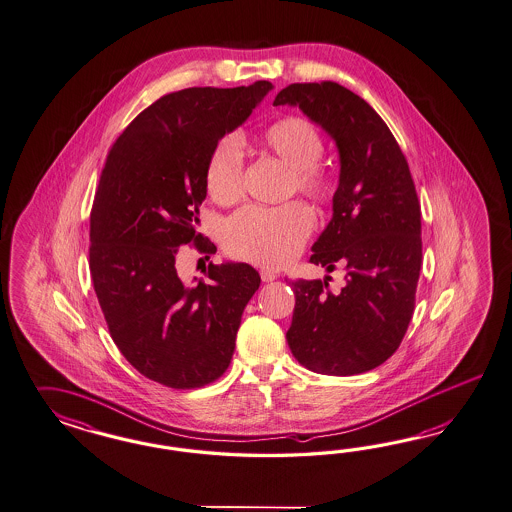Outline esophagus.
<instances>
[{
	"mask_svg": "<svg viewBox=\"0 0 512 512\" xmlns=\"http://www.w3.org/2000/svg\"><path fill=\"white\" fill-rule=\"evenodd\" d=\"M276 278H278V274L274 270H266V268L261 270V279H263L264 283H270V281H274Z\"/></svg>",
	"mask_w": 512,
	"mask_h": 512,
	"instance_id": "34e87169",
	"label": "esophagus"
}]
</instances>
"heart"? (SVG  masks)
I'll return each mask as SVG.
<instances>
[{"label":"heart","instance_id":"obj_1","mask_svg":"<svg viewBox=\"0 0 512 512\" xmlns=\"http://www.w3.org/2000/svg\"><path fill=\"white\" fill-rule=\"evenodd\" d=\"M261 146L293 169L291 187L315 204L334 195L328 172L319 167L326 144L319 129L302 116H287L261 133ZM206 189L217 204H233L244 191V150L236 137L219 140L206 163ZM313 214L302 202L279 208L246 206L227 219L223 246L242 261L279 268L295 259L313 231Z\"/></svg>","mask_w":512,"mask_h":512}]
</instances>
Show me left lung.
Instances as JSON below:
<instances>
[{"mask_svg": "<svg viewBox=\"0 0 512 512\" xmlns=\"http://www.w3.org/2000/svg\"><path fill=\"white\" fill-rule=\"evenodd\" d=\"M274 105H296L336 140L334 214L310 261L347 274L340 293L328 278L289 281L296 304L287 343L311 372H370L396 353L415 310L422 238L407 159L383 118L338 82L289 84Z\"/></svg>", "mask_w": 512, "mask_h": 512, "instance_id": "8db88e82", "label": "left lung"}]
</instances>
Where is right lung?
<instances>
[{"label":"right lung","mask_w":512,"mask_h":512,"mask_svg":"<svg viewBox=\"0 0 512 512\" xmlns=\"http://www.w3.org/2000/svg\"><path fill=\"white\" fill-rule=\"evenodd\" d=\"M272 84L186 88L159 97L112 144L90 214V274L110 336L127 362L169 388H199L231 364L242 313L261 285L246 263L208 264L197 283L176 270L197 233L206 163Z\"/></svg>","instance_id":"right-lung-1"}]
</instances>
